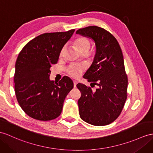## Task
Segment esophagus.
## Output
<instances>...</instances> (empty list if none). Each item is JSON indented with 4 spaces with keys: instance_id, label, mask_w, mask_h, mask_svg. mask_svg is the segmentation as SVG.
Here are the masks:
<instances>
[{
    "instance_id": "1",
    "label": "esophagus",
    "mask_w": 153,
    "mask_h": 153,
    "mask_svg": "<svg viewBox=\"0 0 153 153\" xmlns=\"http://www.w3.org/2000/svg\"><path fill=\"white\" fill-rule=\"evenodd\" d=\"M73 83H74V88H76V84H77V81L76 80H74L73 81Z\"/></svg>"
}]
</instances>
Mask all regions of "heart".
I'll return each instance as SVG.
<instances>
[{
    "label": "heart",
    "mask_w": 153,
    "mask_h": 153,
    "mask_svg": "<svg viewBox=\"0 0 153 153\" xmlns=\"http://www.w3.org/2000/svg\"><path fill=\"white\" fill-rule=\"evenodd\" d=\"M74 45L76 47L77 49L79 50L80 53H88L90 48V42L89 41L84 37H80L74 41ZM65 50V47L62 49L60 52V56H62L64 54ZM84 71V68L82 66L77 65H70L68 69V73L71 76L74 78L79 77Z\"/></svg>",
    "instance_id": "1"
}]
</instances>
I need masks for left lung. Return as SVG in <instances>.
I'll return each instance as SVG.
<instances>
[{"mask_svg": "<svg viewBox=\"0 0 153 153\" xmlns=\"http://www.w3.org/2000/svg\"><path fill=\"white\" fill-rule=\"evenodd\" d=\"M76 33L95 43L94 61L83 77L98 86L93 91L84 84L76 85L82 94L78 100L80 117L93 125H109L120 115L126 99L128 79L120 46L110 33L96 26Z\"/></svg>", "mask_w": 153, "mask_h": 153, "instance_id": "8db88e82", "label": "left lung"}]
</instances>
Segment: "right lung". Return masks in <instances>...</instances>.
Instances as JSON below:
<instances>
[{
	"mask_svg": "<svg viewBox=\"0 0 153 153\" xmlns=\"http://www.w3.org/2000/svg\"><path fill=\"white\" fill-rule=\"evenodd\" d=\"M75 30L45 33L33 38L19 54L15 66V92L21 108L28 116L50 121L60 115L73 82L64 76L58 82L50 80L52 64Z\"/></svg>",
	"mask_w": 153,
	"mask_h": 153,
	"instance_id": "1",
	"label": "right lung"
}]
</instances>
